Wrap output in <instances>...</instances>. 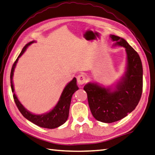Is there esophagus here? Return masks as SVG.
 Returning a JSON list of instances; mask_svg holds the SVG:
<instances>
[{
	"label": "esophagus",
	"instance_id": "esophagus-1",
	"mask_svg": "<svg viewBox=\"0 0 155 155\" xmlns=\"http://www.w3.org/2000/svg\"><path fill=\"white\" fill-rule=\"evenodd\" d=\"M77 82L80 85H83L87 82V78L85 74H81L77 77Z\"/></svg>",
	"mask_w": 155,
	"mask_h": 155
}]
</instances>
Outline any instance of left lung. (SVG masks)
Wrapping results in <instances>:
<instances>
[{
  "instance_id": "8db88e82",
  "label": "left lung",
  "mask_w": 155,
  "mask_h": 155,
  "mask_svg": "<svg viewBox=\"0 0 155 155\" xmlns=\"http://www.w3.org/2000/svg\"><path fill=\"white\" fill-rule=\"evenodd\" d=\"M110 37L115 42L114 46L125 48L127 66L124 77L112 91L92 83L83 88L93 116L107 123L118 121L133 111L140 102L143 87L142 64L138 53L125 39L112 35Z\"/></svg>"
}]
</instances>
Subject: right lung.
<instances>
[{
	"mask_svg": "<svg viewBox=\"0 0 155 155\" xmlns=\"http://www.w3.org/2000/svg\"><path fill=\"white\" fill-rule=\"evenodd\" d=\"M33 43H35L34 41L32 42H30V43L25 45V47L21 51L20 54L19 55L18 58H17V60L13 64L12 68H11L10 78L11 90H12V92L13 93V99L14 101H15V103L17 107H18V108L19 109V110L20 111L21 114L23 115L26 119L33 123L34 124L41 127L47 129H54L56 127H60L61 125H63L64 123L66 121L67 119H68L72 96L73 94L78 89V87L77 85V78H73L68 85L65 87V88L63 90L62 94L61 95L60 100L58 101V104H56L54 108H53V109L51 110L49 112H47L46 114H43L41 115H38L32 114L30 112L28 111L23 106V105L20 103V102H19L18 97L16 96L15 94H14L13 76L14 70H15L16 64L18 62L19 58L21 57V55L23 54L25 51L26 50L27 47Z\"/></svg>",
	"mask_w": 155,
	"mask_h": 155,
	"instance_id": "right-lung-1",
	"label": "right lung"
}]
</instances>
